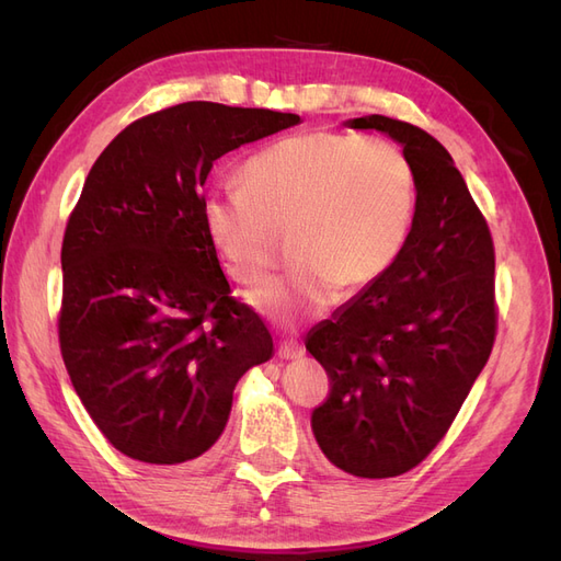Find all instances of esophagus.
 Masks as SVG:
<instances>
[{
	"label": "esophagus",
	"instance_id": "1",
	"mask_svg": "<svg viewBox=\"0 0 561 561\" xmlns=\"http://www.w3.org/2000/svg\"><path fill=\"white\" fill-rule=\"evenodd\" d=\"M278 355L283 360H295V358H301L304 355V346L299 342H293V339H285V342H280L278 346Z\"/></svg>",
	"mask_w": 561,
	"mask_h": 561
}]
</instances>
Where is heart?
I'll list each match as a JSON object with an SVG mask.
<instances>
[{"label":"heart","mask_w":561,"mask_h":561,"mask_svg":"<svg viewBox=\"0 0 561 561\" xmlns=\"http://www.w3.org/2000/svg\"><path fill=\"white\" fill-rule=\"evenodd\" d=\"M243 186H215L201 201L203 229L227 274L260 283L274 262L276 231H293L299 262L250 293L278 322L328 311L396 266L416 217V175L404 151L344 130L290 135L243 165Z\"/></svg>","instance_id":"obj_1"}]
</instances>
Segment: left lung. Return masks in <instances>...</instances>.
<instances>
[{
    "label": "left lung",
    "instance_id": "obj_1",
    "mask_svg": "<svg viewBox=\"0 0 561 561\" xmlns=\"http://www.w3.org/2000/svg\"><path fill=\"white\" fill-rule=\"evenodd\" d=\"M348 126L402 145L416 217L396 266L307 336L330 379L311 428L332 466L383 480L437 447L486 365L499 322L496 257L484 215L433 135L381 114Z\"/></svg>",
    "mask_w": 561,
    "mask_h": 561
}]
</instances>
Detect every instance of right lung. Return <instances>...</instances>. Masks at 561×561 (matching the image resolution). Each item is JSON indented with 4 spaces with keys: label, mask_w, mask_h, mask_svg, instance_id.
Segmentation results:
<instances>
[{
    "label": "right lung",
    "mask_w": 561,
    "mask_h": 561,
    "mask_svg": "<svg viewBox=\"0 0 561 561\" xmlns=\"http://www.w3.org/2000/svg\"><path fill=\"white\" fill-rule=\"evenodd\" d=\"M295 124L203 100L165 107L118 133L83 182L60 252V353L100 433L135 461L206 454L236 383L274 353L264 320L229 295L201 190L227 151Z\"/></svg>",
    "instance_id": "obj_1"
}]
</instances>
